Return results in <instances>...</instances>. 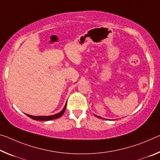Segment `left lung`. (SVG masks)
<instances>
[{
    "label": "left lung",
    "mask_w": 160,
    "mask_h": 160,
    "mask_svg": "<svg viewBox=\"0 0 160 160\" xmlns=\"http://www.w3.org/2000/svg\"><path fill=\"white\" fill-rule=\"evenodd\" d=\"M96 117H98V118H100V117H99V116H97V115H95Z\"/></svg>",
    "instance_id": "left-lung-1"
}]
</instances>
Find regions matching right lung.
Listing matches in <instances>:
<instances>
[{
	"label": "right lung",
	"mask_w": 160,
	"mask_h": 160,
	"mask_svg": "<svg viewBox=\"0 0 160 160\" xmlns=\"http://www.w3.org/2000/svg\"><path fill=\"white\" fill-rule=\"evenodd\" d=\"M66 105H67V102L65 104L64 108L62 109V111H60V112H58L57 114H55V115H50V116H33V115H26L30 118L32 120H39V121H48V120H54V119H57V118H59L60 117H61L63 113L65 112V109H66Z\"/></svg>",
	"instance_id": "obj_1"
}]
</instances>
